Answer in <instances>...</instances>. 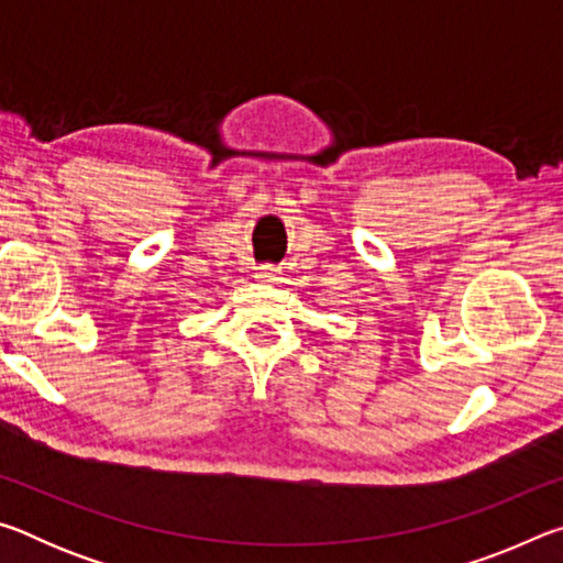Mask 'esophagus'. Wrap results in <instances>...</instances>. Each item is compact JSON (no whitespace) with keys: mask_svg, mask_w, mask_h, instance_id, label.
<instances>
[{"mask_svg":"<svg viewBox=\"0 0 563 563\" xmlns=\"http://www.w3.org/2000/svg\"><path fill=\"white\" fill-rule=\"evenodd\" d=\"M261 283H275L278 280V273H275V268H271V265H263V268H258V275H255Z\"/></svg>","mask_w":563,"mask_h":563,"instance_id":"1","label":"esophagus"}]
</instances>
